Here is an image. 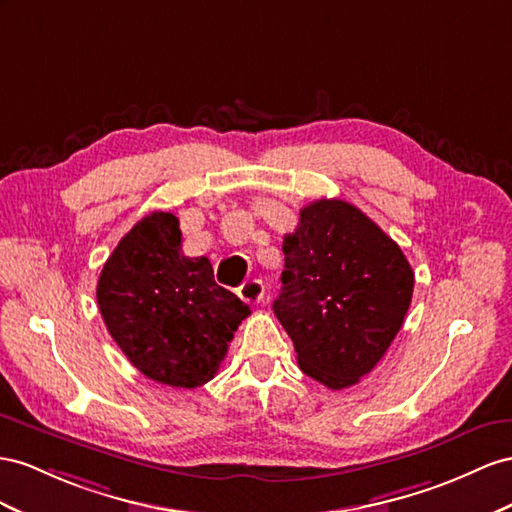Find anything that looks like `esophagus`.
Masks as SVG:
<instances>
[{
	"label": "esophagus",
	"mask_w": 512,
	"mask_h": 512,
	"mask_svg": "<svg viewBox=\"0 0 512 512\" xmlns=\"http://www.w3.org/2000/svg\"><path fill=\"white\" fill-rule=\"evenodd\" d=\"M264 283L253 279V281H246L242 287H240V298L244 300V303L248 305H257L264 300Z\"/></svg>",
	"instance_id": "obj_1"
}]
</instances>
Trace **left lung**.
Here are the masks:
<instances>
[{"label":"left lung","mask_w":512,"mask_h":512,"mask_svg":"<svg viewBox=\"0 0 512 512\" xmlns=\"http://www.w3.org/2000/svg\"><path fill=\"white\" fill-rule=\"evenodd\" d=\"M283 255L272 309L292 337L300 370L329 389L359 383L383 359L409 311V261L374 220L339 199L300 209Z\"/></svg>","instance_id":"left-lung-1"}]
</instances>
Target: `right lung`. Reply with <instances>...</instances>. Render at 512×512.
<instances>
[{
  "label": "right lung",
  "mask_w": 512,
  "mask_h": 512,
  "mask_svg": "<svg viewBox=\"0 0 512 512\" xmlns=\"http://www.w3.org/2000/svg\"><path fill=\"white\" fill-rule=\"evenodd\" d=\"M108 333L144 376L194 389L212 381L251 313L214 281L207 257L181 253L179 220L153 212L123 235L97 283Z\"/></svg>",
  "instance_id": "right-lung-1"
}]
</instances>
